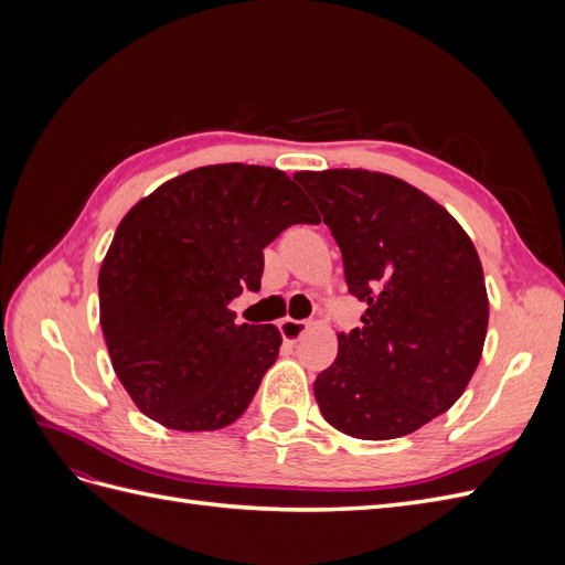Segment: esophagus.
I'll use <instances>...</instances> for the list:
<instances>
[{
	"mask_svg": "<svg viewBox=\"0 0 565 565\" xmlns=\"http://www.w3.org/2000/svg\"><path fill=\"white\" fill-rule=\"evenodd\" d=\"M309 320H295V318H285L280 320V334L285 341H299V337L309 330Z\"/></svg>",
	"mask_w": 565,
	"mask_h": 565,
	"instance_id": "esophagus-1",
	"label": "esophagus"
}]
</instances>
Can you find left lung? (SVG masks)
Segmentation results:
<instances>
[{
	"label": "left lung",
	"mask_w": 565,
	"mask_h": 565,
	"mask_svg": "<svg viewBox=\"0 0 565 565\" xmlns=\"http://www.w3.org/2000/svg\"><path fill=\"white\" fill-rule=\"evenodd\" d=\"M341 249L349 292L367 303L313 384L322 417L363 440L401 438L450 409L488 332L481 259L469 235L396 177L299 172Z\"/></svg>",
	"instance_id": "8db88e82"
}]
</instances>
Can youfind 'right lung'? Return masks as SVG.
<instances>
[{
	"label": "right lung",
	"instance_id": "right-lung-1",
	"mask_svg": "<svg viewBox=\"0 0 565 565\" xmlns=\"http://www.w3.org/2000/svg\"><path fill=\"white\" fill-rule=\"evenodd\" d=\"M313 204L280 169L212 164L162 183L119 221L98 273L100 330L136 407L167 429L214 431L241 417L276 363V324L235 322L262 287L264 247Z\"/></svg>",
	"mask_w": 565,
	"mask_h": 565
}]
</instances>
